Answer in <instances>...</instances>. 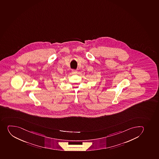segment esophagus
Listing matches in <instances>:
<instances>
[{"label":"esophagus","mask_w":159,"mask_h":159,"mask_svg":"<svg viewBox=\"0 0 159 159\" xmlns=\"http://www.w3.org/2000/svg\"><path fill=\"white\" fill-rule=\"evenodd\" d=\"M71 73H72V74H76V73H77V71L76 70H72V71H71Z\"/></svg>","instance_id":"1"}]
</instances>
